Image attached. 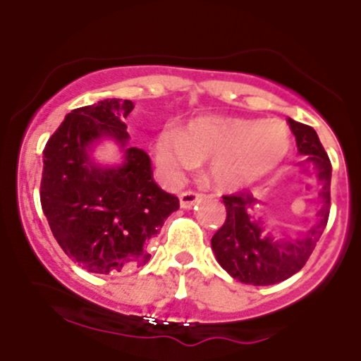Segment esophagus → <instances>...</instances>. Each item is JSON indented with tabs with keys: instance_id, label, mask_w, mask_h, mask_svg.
<instances>
[{
	"instance_id": "esophagus-1",
	"label": "esophagus",
	"mask_w": 361,
	"mask_h": 361,
	"mask_svg": "<svg viewBox=\"0 0 361 361\" xmlns=\"http://www.w3.org/2000/svg\"><path fill=\"white\" fill-rule=\"evenodd\" d=\"M201 201V195L195 194V192H183V194H180V206L181 207H192L195 202Z\"/></svg>"
}]
</instances>
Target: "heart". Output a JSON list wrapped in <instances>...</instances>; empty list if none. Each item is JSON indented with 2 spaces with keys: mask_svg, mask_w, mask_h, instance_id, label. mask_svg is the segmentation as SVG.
Segmentation results:
<instances>
[{
  "mask_svg": "<svg viewBox=\"0 0 361 361\" xmlns=\"http://www.w3.org/2000/svg\"><path fill=\"white\" fill-rule=\"evenodd\" d=\"M292 150V134L281 120L201 116L178 130H162L154 143L155 162L176 185L209 160L207 174L221 190H241L274 173Z\"/></svg>",
  "mask_w": 361,
  "mask_h": 361,
  "instance_id": "obj_1",
  "label": "heart"
}]
</instances>
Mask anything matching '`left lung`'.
Returning a JSON list of instances; mask_svg holds the SVG:
<instances>
[{
  "mask_svg": "<svg viewBox=\"0 0 361 361\" xmlns=\"http://www.w3.org/2000/svg\"><path fill=\"white\" fill-rule=\"evenodd\" d=\"M298 154L314 167L319 183L318 197L322 207L316 221L297 238H283L267 231L257 218L258 201L248 192L224 195L227 218L211 239V248L218 264L238 281L255 286L281 283L300 271L322 238L330 213V180L332 164L312 127L288 118Z\"/></svg>",
  "mask_w": 361,
  "mask_h": 361,
  "instance_id": "8db88e82",
  "label": "left lung"
}]
</instances>
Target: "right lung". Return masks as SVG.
<instances>
[{
    "instance_id": "1",
    "label": "right lung",
    "mask_w": 361,
    "mask_h": 361,
    "mask_svg": "<svg viewBox=\"0 0 361 361\" xmlns=\"http://www.w3.org/2000/svg\"><path fill=\"white\" fill-rule=\"evenodd\" d=\"M133 101L104 99L68 113L43 150L39 187L50 231L69 258L94 274L147 264L145 245L180 207L176 195L154 181L150 157L129 147L123 118ZM111 139L123 152L115 166L97 164L93 148Z\"/></svg>"
}]
</instances>
